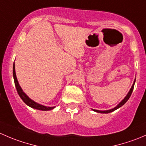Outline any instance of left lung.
Masks as SVG:
<instances>
[{
  "instance_id": "1",
  "label": "left lung",
  "mask_w": 146,
  "mask_h": 146,
  "mask_svg": "<svg viewBox=\"0 0 146 146\" xmlns=\"http://www.w3.org/2000/svg\"><path fill=\"white\" fill-rule=\"evenodd\" d=\"M135 82H136V79H135L134 81H133V85H132L131 88L130 90H129V92H128V94L126 95V96L125 97V98H123V99L120 102H119L115 107H114V108L111 109V110H104V111H101V110H93V109H92V110H93L94 111H96V112H98V113H102V114H108V113H110V112H111V111H115V110H117V109L119 108V107H121V106H123V104H124L125 103L128 101V100L129 99V98H130L132 92H133V88H134Z\"/></svg>"
}]
</instances>
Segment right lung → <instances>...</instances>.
I'll return each mask as SVG.
<instances>
[{
    "instance_id": "1",
    "label": "right lung",
    "mask_w": 146,
    "mask_h": 146,
    "mask_svg": "<svg viewBox=\"0 0 146 146\" xmlns=\"http://www.w3.org/2000/svg\"><path fill=\"white\" fill-rule=\"evenodd\" d=\"M13 78H14L15 85L16 89H17V93H18L19 96L20 97L23 101L27 104L29 107H32V108L35 109V110H42V111H48V110H51L55 108V107H46V106L42 105V104H39V103L36 102L32 99L29 98L24 92H23V89L20 87V84H19L18 80H17V77H16V73H15V62L13 64Z\"/></svg>"
}]
</instances>
